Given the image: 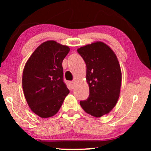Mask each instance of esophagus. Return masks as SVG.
Returning <instances> with one entry per match:
<instances>
[{"mask_svg":"<svg viewBox=\"0 0 151 151\" xmlns=\"http://www.w3.org/2000/svg\"><path fill=\"white\" fill-rule=\"evenodd\" d=\"M69 84L72 88H74V86H75V82L71 81V82H69Z\"/></svg>","mask_w":151,"mask_h":151,"instance_id":"1","label":"esophagus"}]
</instances>
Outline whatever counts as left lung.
<instances>
[{
	"mask_svg": "<svg viewBox=\"0 0 151 151\" xmlns=\"http://www.w3.org/2000/svg\"><path fill=\"white\" fill-rule=\"evenodd\" d=\"M86 65L89 96L80 104L86 113L102 117L113 109L118 100L122 72L116 55L110 47L97 42L78 49Z\"/></svg>",
	"mask_w": 151,
	"mask_h": 151,
	"instance_id": "8db88e82",
	"label": "left lung"
}]
</instances>
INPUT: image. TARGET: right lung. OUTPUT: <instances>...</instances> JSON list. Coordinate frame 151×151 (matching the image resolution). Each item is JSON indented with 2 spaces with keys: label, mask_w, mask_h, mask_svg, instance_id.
I'll list each match as a JSON object with an SVG mask.
<instances>
[{
  "label": "right lung",
  "mask_w": 151,
  "mask_h": 151,
  "mask_svg": "<svg viewBox=\"0 0 151 151\" xmlns=\"http://www.w3.org/2000/svg\"><path fill=\"white\" fill-rule=\"evenodd\" d=\"M69 50L55 41H47L34 51L24 66V97L33 112L42 118L56 114L69 93L62 65Z\"/></svg>",
  "instance_id": "right-lung-1"
}]
</instances>
